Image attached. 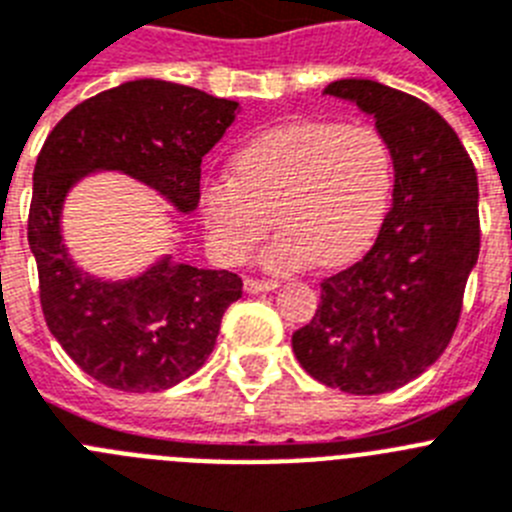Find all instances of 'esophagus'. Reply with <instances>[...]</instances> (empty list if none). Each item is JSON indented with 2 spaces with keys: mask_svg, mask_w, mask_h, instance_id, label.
<instances>
[{
  "mask_svg": "<svg viewBox=\"0 0 512 512\" xmlns=\"http://www.w3.org/2000/svg\"><path fill=\"white\" fill-rule=\"evenodd\" d=\"M278 281H257V278H247L244 281V291L247 293H262V291H275Z\"/></svg>",
  "mask_w": 512,
  "mask_h": 512,
  "instance_id": "esophagus-1",
  "label": "esophagus"
}]
</instances>
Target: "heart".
Listing matches in <instances>:
<instances>
[{"instance_id": "b5f03b06", "label": "heart", "mask_w": 512, "mask_h": 512, "mask_svg": "<svg viewBox=\"0 0 512 512\" xmlns=\"http://www.w3.org/2000/svg\"><path fill=\"white\" fill-rule=\"evenodd\" d=\"M391 149L371 126L301 121L244 146L234 175L208 180L201 213L213 250L242 262L273 226L265 252L275 270L317 262L324 268L361 255L391 195Z\"/></svg>"}]
</instances>
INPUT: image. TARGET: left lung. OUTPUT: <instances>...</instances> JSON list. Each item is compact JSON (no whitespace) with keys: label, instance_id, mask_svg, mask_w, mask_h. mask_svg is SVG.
I'll return each instance as SVG.
<instances>
[{"label":"left lung","instance_id":"1","mask_svg":"<svg viewBox=\"0 0 512 512\" xmlns=\"http://www.w3.org/2000/svg\"><path fill=\"white\" fill-rule=\"evenodd\" d=\"M322 95L371 115L391 149L394 193L371 250L322 283L291 345L324 386L384 394L428 371L459 324L479 257L477 172L456 131L407 92L337 79Z\"/></svg>","mask_w":512,"mask_h":512}]
</instances>
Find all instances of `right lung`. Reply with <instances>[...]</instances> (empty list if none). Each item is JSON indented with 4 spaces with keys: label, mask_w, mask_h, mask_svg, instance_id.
<instances>
[{
    "label": "right lung",
    "mask_w": 512,
    "mask_h": 512,
    "mask_svg": "<svg viewBox=\"0 0 512 512\" xmlns=\"http://www.w3.org/2000/svg\"><path fill=\"white\" fill-rule=\"evenodd\" d=\"M237 113V100L133 79L69 110L38 154L28 242L43 317L71 361L110 389L162 391L193 376L216 345L224 311L242 296V278L172 255L118 281L87 273L64 242L66 198L84 177L121 172L188 216L201 203L203 157Z\"/></svg>",
    "instance_id": "add662e5"
}]
</instances>
